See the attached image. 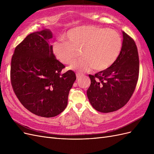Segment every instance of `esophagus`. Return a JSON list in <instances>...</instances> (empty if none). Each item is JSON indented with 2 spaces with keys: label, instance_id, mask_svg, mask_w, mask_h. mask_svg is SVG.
Returning a JSON list of instances; mask_svg holds the SVG:
<instances>
[{
  "label": "esophagus",
  "instance_id": "obj_1",
  "mask_svg": "<svg viewBox=\"0 0 154 154\" xmlns=\"http://www.w3.org/2000/svg\"><path fill=\"white\" fill-rule=\"evenodd\" d=\"M82 76H83V75H82V74H80V73H76V78H77V79L80 78Z\"/></svg>",
  "mask_w": 154,
  "mask_h": 154
}]
</instances>
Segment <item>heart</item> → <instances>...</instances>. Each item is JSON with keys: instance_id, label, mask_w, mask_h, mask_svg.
Returning <instances> with one entry per match:
<instances>
[{"instance_id": "1", "label": "heart", "mask_w": 154, "mask_h": 154, "mask_svg": "<svg viewBox=\"0 0 154 154\" xmlns=\"http://www.w3.org/2000/svg\"><path fill=\"white\" fill-rule=\"evenodd\" d=\"M66 41L53 44L55 57L63 64H71L81 50L82 58L72 63L71 69L79 72L96 71L109 69L118 58L122 47V38L112 29L96 26H82L69 30L64 35Z\"/></svg>"}]
</instances>
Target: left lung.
Here are the masks:
<instances>
[{
    "label": "left lung",
    "instance_id": "8db88e82",
    "mask_svg": "<svg viewBox=\"0 0 154 154\" xmlns=\"http://www.w3.org/2000/svg\"><path fill=\"white\" fill-rule=\"evenodd\" d=\"M122 48L118 58L104 71L88 75L91 83L87 94L91 105L103 113L114 112L128 103L139 78L137 48L132 38L123 31Z\"/></svg>",
    "mask_w": 154,
    "mask_h": 154
}]
</instances>
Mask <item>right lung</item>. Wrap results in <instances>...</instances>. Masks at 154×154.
<instances>
[{
    "label": "right lung",
    "mask_w": 154,
    "mask_h": 154,
    "mask_svg": "<svg viewBox=\"0 0 154 154\" xmlns=\"http://www.w3.org/2000/svg\"><path fill=\"white\" fill-rule=\"evenodd\" d=\"M48 29L27 35L15 49L11 63L13 90L22 105L36 116L52 118L66 108L70 90L76 80L71 70L55 58Z\"/></svg>",
    "instance_id": "right-lung-1"
}]
</instances>
